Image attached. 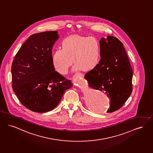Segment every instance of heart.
<instances>
[{
	"label": "heart",
	"mask_w": 153,
	"mask_h": 153,
	"mask_svg": "<svg viewBox=\"0 0 153 153\" xmlns=\"http://www.w3.org/2000/svg\"><path fill=\"white\" fill-rule=\"evenodd\" d=\"M101 47L94 37L71 35L63 39L61 49H57L52 55V63L56 71L67 74L73 59L74 69L90 71L97 65L101 59Z\"/></svg>",
	"instance_id": "b5f03b06"
}]
</instances>
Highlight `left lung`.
I'll return each instance as SVG.
<instances>
[{
    "label": "left lung",
    "instance_id": "8db88e82",
    "mask_svg": "<svg viewBox=\"0 0 153 153\" xmlns=\"http://www.w3.org/2000/svg\"><path fill=\"white\" fill-rule=\"evenodd\" d=\"M101 59L85 74L89 86L104 92L110 99L107 113L120 109L133 91V69L126 52L117 37L108 36L100 41Z\"/></svg>",
    "mask_w": 153,
    "mask_h": 153
}]
</instances>
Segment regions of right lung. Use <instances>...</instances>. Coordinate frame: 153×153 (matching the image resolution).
I'll use <instances>...</instances> for the list:
<instances>
[{
  "instance_id": "add662e5",
  "label": "right lung",
  "mask_w": 153,
  "mask_h": 153,
  "mask_svg": "<svg viewBox=\"0 0 153 153\" xmlns=\"http://www.w3.org/2000/svg\"><path fill=\"white\" fill-rule=\"evenodd\" d=\"M58 38L56 31L32 35L12 61L13 91L21 104L32 111L53 110L72 85L71 80L55 71L52 63V48Z\"/></svg>"
}]
</instances>
